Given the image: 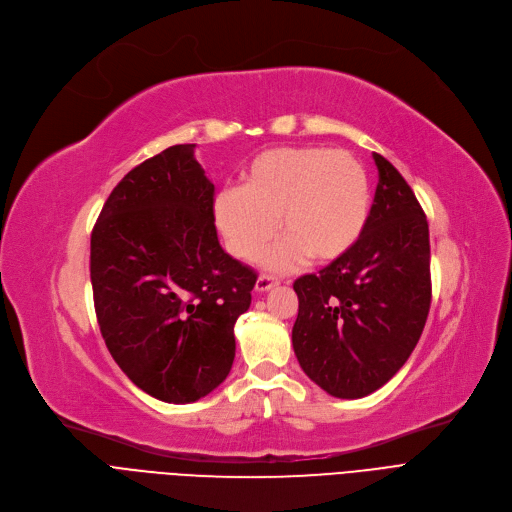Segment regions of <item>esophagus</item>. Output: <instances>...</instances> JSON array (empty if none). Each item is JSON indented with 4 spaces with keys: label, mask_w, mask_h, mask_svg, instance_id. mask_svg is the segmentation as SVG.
<instances>
[{
    "label": "esophagus",
    "mask_w": 512,
    "mask_h": 512,
    "mask_svg": "<svg viewBox=\"0 0 512 512\" xmlns=\"http://www.w3.org/2000/svg\"><path fill=\"white\" fill-rule=\"evenodd\" d=\"M279 285V281L275 279V277H268V275H260L258 277V281H256V291H268V289H273V287H277Z\"/></svg>",
    "instance_id": "34e87169"
}]
</instances>
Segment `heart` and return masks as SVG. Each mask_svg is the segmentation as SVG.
<instances>
[{
  "label": "heart",
  "mask_w": 512,
  "mask_h": 512,
  "mask_svg": "<svg viewBox=\"0 0 512 512\" xmlns=\"http://www.w3.org/2000/svg\"><path fill=\"white\" fill-rule=\"evenodd\" d=\"M215 223L227 250L254 260L277 235L287 242L266 254L264 266L289 270L306 256L326 264L345 256L364 235L372 190L347 150L322 146L270 148L250 161L242 188L215 198Z\"/></svg>",
  "instance_id": "1"
}]
</instances>
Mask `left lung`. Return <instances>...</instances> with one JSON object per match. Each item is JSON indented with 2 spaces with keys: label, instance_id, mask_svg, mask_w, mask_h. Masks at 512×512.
I'll return each instance as SVG.
<instances>
[{
  "label": "left lung",
  "instance_id": "obj_1",
  "mask_svg": "<svg viewBox=\"0 0 512 512\" xmlns=\"http://www.w3.org/2000/svg\"><path fill=\"white\" fill-rule=\"evenodd\" d=\"M374 163L378 186L364 235L318 275L293 283L297 362L339 399H362L403 368L432 302L424 210L393 165L378 153Z\"/></svg>",
  "mask_w": 512,
  "mask_h": 512
}]
</instances>
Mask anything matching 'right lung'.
<instances>
[{
  "instance_id": "1",
  "label": "right lung",
  "mask_w": 512,
  "mask_h": 512,
  "mask_svg": "<svg viewBox=\"0 0 512 512\" xmlns=\"http://www.w3.org/2000/svg\"><path fill=\"white\" fill-rule=\"evenodd\" d=\"M175 144L124 175L90 235V283L105 345L146 395L194 403L235 357V320L258 275L225 254L215 186Z\"/></svg>"
}]
</instances>
